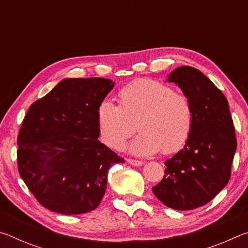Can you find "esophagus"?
I'll list each match as a JSON object with an SVG mask.
<instances>
[{"instance_id": "1", "label": "esophagus", "mask_w": 248, "mask_h": 248, "mask_svg": "<svg viewBox=\"0 0 248 248\" xmlns=\"http://www.w3.org/2000/svg\"><path fill=\"white\" fill-rule=\"evenodd\" d=\"M127 162L129 163L130 165H132V166H141V165H143V162H142V161H138V159L128 158Z\"/></svg>"}]
</instances>
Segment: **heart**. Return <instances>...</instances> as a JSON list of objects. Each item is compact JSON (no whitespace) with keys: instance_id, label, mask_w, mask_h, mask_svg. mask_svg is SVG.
Returning a JSON list of instances; mask_svg holds the SVG:
<instances>
[{"instance_id":"obj_1","label":"heart","mask_w":248,"mask_h":248,"mask_svg":"<svg viewBox=\"0 0 248 248\" xmlns=\"http://www.w3.org/2000/svg\"><path fill=\"white\" fill-rule=\"evenodd\" d=\"M119 106L104 99L97 108L100 139L114 150L124 148L134 130L140 132L130 152L149 156L178 151L194 127V107L189 97L176 93L167 84L151 78L137 79L120 90Z\"/></svg>"}]
</instances>
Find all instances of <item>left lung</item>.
Here are the masks:
<instances>
[{"instance_id": "8db88e82", "label": "left lung", "mask_w": 248, "mask_h": 248, "mask_svg": "<svg viewBox=\"0 0 248 248\" xmlns=\"http://www.w3.org/2000/svg\"><path fill=\"white\" fill-rule=\"evenodd\" d=\"M167 81L189 97L195 120L184 149L164 162V177L152 190L169 208L191 210L208 203L229 183L236 137L228 99L203 73L184 65Z\"/></svg>"}]
</instances>
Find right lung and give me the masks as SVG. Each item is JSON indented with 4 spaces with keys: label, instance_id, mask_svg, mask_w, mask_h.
<instances>
[{
    "label": "right lung",
    "instance_id": "1",
    "mask_svg": "<svg viewBox=\"0 0 248 248\" xmlns=\"http://www.w3.org/2000/svg\"><path fill=\"white\" fill-rule=\"evenodd\" d=\"M115 83L64 78L29 107L17 138L20 177L41 205L61 215L96 209L108 170L124 159L98 141L97 108Z\"/></svg>",
    "mask_w": 248,
    "mask_h": 248
}]
</instances>
